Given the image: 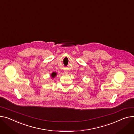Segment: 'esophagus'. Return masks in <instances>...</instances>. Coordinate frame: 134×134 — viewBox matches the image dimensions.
Returning a JSON list of instances; mask_svg holds the SVG:
<instances>
[{
  "mask_svg": "<svg viewBox=\"0 0 134 134\" xmlns=\"http://www.w3.org/2000/svg\"><path fill=\"white\" fill-rule=\"evenodd\" d=\"M66 73V74H67V72H65Z\"/></svg>",
  "mask_w": 134,
  "mask_h": 134,
  "instance_id": "1",
  "label": "esophagus"
}]
</instances>
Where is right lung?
Wrapping results in <instances>:
<instances>
[{
    "instance_id": "add662e5",
    "label": "right lung",
    "mask_w": 134,
    "mask_h": 134,
    "mask_svg": "<svg viewBox=\"0 0 134 134\" xmlns=\"http://www.w3.org/2000/svg\"><path fill=\"white\" fill-rule=\"evenodd\" d=\"M56 75H57V73H55V72H53V73H52V77H54L55 76H56Z\"/></svg>"
}]
</instances>
